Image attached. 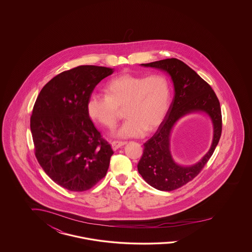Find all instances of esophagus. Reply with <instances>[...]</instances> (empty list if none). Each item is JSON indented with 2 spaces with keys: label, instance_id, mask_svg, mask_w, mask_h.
<instances>
[{
  "label": "esophagus",
  "instance_id": "34e87169",
  "mask_svg": "<svg viewBox=\"0 0 252 252\" xmlns=\"http://www.w3.org/2000/svg\"><path fill=\"white\" fill-rule=\"evenodd\" d=\"M126 141L114 140V141L112 142V148H113V150H115V151H116L117 149H119L120 147H122V146L126 145Z\"/></svg>",
  "mask_w": 252,
  "mask_h": 252
}]
</instances>
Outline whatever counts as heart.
I'll use <instances>...</instances> for the list:
<instances>
[{"label": "heart", "mask_w": 252, "mask_h": 252, "mask_svg": "<svg viewBox=\"0 0 252 252\" xmlns=\"http://www.w3.org/2000/svg\"><path fill=\"white\" fill-rule=\"evenodd\" d=\"M106 92L91 94L87 111L93 121L112 129L125 108L127 119L116 132L118 137H141L147 129L156 128L171 102V83L163 74H124L107 84Z\"/></svg>", "instance_id": "obj_1"}]
</instances>
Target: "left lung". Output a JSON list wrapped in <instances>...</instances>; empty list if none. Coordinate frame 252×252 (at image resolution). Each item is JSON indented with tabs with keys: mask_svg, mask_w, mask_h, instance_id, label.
<instances>
[{
	"mask_svg": "<svg viewBox=\"0 0 252 252\" xmlns=\"http://www.w3.org/2000/svg\"><path fill=\"white\" fill-rule=\"evenodd\" d=\"M141 65L166 71L174 82L175 96L158 129L144 143L137 170L146 182L154 189L175 190L198 176L212 157L221 137L220 101L204 79L176 58L141 63ZM193 111H204L210 115L214 124V140L210 151L202 160L193 167L183 168L176 165L170 156L169 135L176 121Z\"/></svg>",
	"mask_w": 252,
	"mask_h": 252,
	"instance_id": "1",
	"label": "left lung"
}]
</instances>
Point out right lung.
Returning <instances> with one entry per match:
<instances>
[{"label": "right lung", "mask_w": 252, "mask_h": 252, "mask_svg": "<svg viewBox=\"0 0 252 252\" xmlns=\"http://www.w3.org/2000/svg\"><path fill=\"white\" fill-rule=\"evenodd\" d=\"M114 69L79 65L54 76L33 107L34 153L47 176L67 190H89L106 176L111 145L87 111L95 87Z\"/></svg>", "instance_id": "1"}]
</instances>
